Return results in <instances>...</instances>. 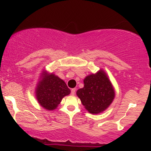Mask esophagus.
<instances>
[{"label": "esophagus", "instance_id": "34e87169", "mask_svg": "<svg viewBox=\"0 0 151 151\" xmlns=\"http://www.w3.org/2000/svg\"><path fill=\"white\" fill-rule=\"evenodd\" d=\"M76 89L75 88H72V89L71 90V93L72 96H73V95H75V93H76Z\"/></svg>", "mask_w": 151, "mask_h": 151}]
</instances>
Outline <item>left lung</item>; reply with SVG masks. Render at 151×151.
<instances>
[{
  "label": "left lung",
  "mask_w": 151,
  "mask_h": 151,
  "mask_svg": "<svg viewBox=\"0 0 151 151\" xmlns=\"http://www.w3.org/2000/svg\"><path fill=\"white\" fill-rule=\"evenodd\" d=\"M82 105L91 114H99L111 104L115 90L104 70L90 74L84 79V87L76 92Z\"/></svg>",
  "instance_id": "left-lung-1"
}]
</instances>
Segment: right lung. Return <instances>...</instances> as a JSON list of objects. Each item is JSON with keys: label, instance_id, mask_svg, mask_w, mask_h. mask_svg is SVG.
I'll use <instances>...</instances> for the list:
<instances>
[{"label": "right lung", "instance_id": "1", "mask_svg": "<svg viewBox=\"0 0 151 151\" xmlns=\"http://www.w3.org/2000/svg\"><path fill=\"white\" fill-rule=\"evenodd\" d=\"M70 93L71 91L63 80L46 70L41 73L35 90L38 104L47 111L56 109L64 97Z\"/></svg>", "mask_w": 151, "mask_h": 151}]
</instances>
